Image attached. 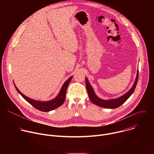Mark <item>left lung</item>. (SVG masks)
I'll return each mask as SVG.
<instances>
[{"mask_svg":"<svg viewBox=\"0 0 154 154\" xmlns=\"http://www.w3.org/2000/svg\"><path fill=\"white\" fill-rule=\"evenodd\" d=\"M138 74H139V71L138 70L135 82L133 86L131 87V88L127 93H125V94H124L121 97H118L117 99L108 100H102V99L99 98L98 97H97V96L95 94V93L93 91L92 86L90 84L87 78H85L86 90H87L89 98H90V100L94 104H95L97 106H101V107L105 108L113 109V108H118V107L120 106L122 104H123L130 97V96L134 92L135 89L136 88V86L137 85L138 80Z\"/></svg>","mask_w":154,"mask_h":154,"instance_id":"obj_1","label":"left lung"}]
</instances>
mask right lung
I'll return each instance as SVG.
<instances>
[{
  "mask_svg": "<svg viewBox=\"0 0 154 154\" xmlns=\"http://www.w3.org/2000/svg\"><path fill=\"white\" fill-rule=\"evenodd\" d=\"M72 78V76L69 77L66 81L64 82L60 91V93L58 94L57 97L54 99L48 102H39V101H36L32 99H30L27 96H24L23 94H22V93H20L19 90L17 88L16 86H15V88L16 90L18 91V93L23 97L24 99H26V100H27L29 103H30L33 107H35L36 109H38L39 111L48 112L59 107L63 103L66 99V93L67 88Z\"/></svg>",
  "mask_w": 154,
  "mask_h": 154,
  "instance_id": "add662e5",
  "label": "right lung"
}]
</instances>
